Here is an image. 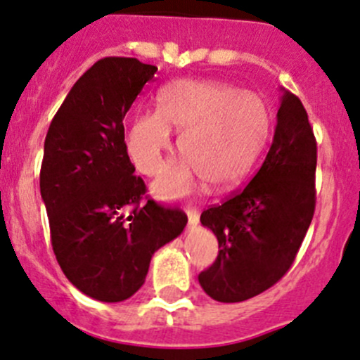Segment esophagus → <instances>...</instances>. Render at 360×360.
Listing matches in <instances>:
<instances>
[{"label":"esophagus","mask_w":360,"mask_h":360,"mask_svg":"<svg viewBox=\"0 0 360 360\" xmlns=\"http://www.w3.org/2000/svg\"><path fill=\"white\" fill-rule=\"evenodd\" d=\"M186 215H188V224H190V228H195V226L199 224V212H197L195 208H190V206H188Z\"/></svg>","instance_id":"obj_1"}]
</instances>
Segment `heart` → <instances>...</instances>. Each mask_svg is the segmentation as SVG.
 <instances>
[{
    "mask_svg": "<svg viewBox=\"0 0 360 360\" xmlns=\"http://www.w3.org/2000/svg\"><path fill=\"white\" fill-rule=\"evenodd\" d=\"M156 111L131 120L125 145L145 176H158L167 163L174 131H183L179 148L186 160L170 167L152 190L161 199L190 195L199 179L217 190L240 183L260 158L273 127L262 96L220 80L181 79L156 95Z\"/></svg>",
    "mask_w": 360,
    "mask_h": 360,
    "instance_id": "1",
    "label": "heart"
}]
</instances>
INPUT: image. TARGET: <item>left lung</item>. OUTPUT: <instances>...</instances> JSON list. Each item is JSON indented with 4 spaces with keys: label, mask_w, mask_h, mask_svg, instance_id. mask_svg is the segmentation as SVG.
Listing matches in <instances>:
<instances>
[{
    "label": "left lung",
    "mask_w": 360,
    "mask_h": 360,
    "mask_svg": "<svg viewBox=\"0 0 360 360\" xmlns=\"http://www.w3.org/2000/svg\"><path fill=\"white\" fill-rule=\"evenodd\" d=\"M317 145L305 108L283 91L273 145L248 186L200 222L219 240L212 267L199 274L204 292L222 303L255 297L292 265L316 210Z\"/></svg>",
    "instance_id": "1"
}]
</instances>
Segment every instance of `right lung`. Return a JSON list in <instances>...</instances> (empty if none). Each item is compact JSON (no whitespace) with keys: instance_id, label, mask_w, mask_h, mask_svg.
I'll list each match as a JSON object with an SVG mask.
<instances>
[{"instance_id":"right-lung-1","label":"right lung","mask_w":360,"mask_h":360,"mask_svg":"<svg viewBox=\"0 0 360 360\" xmlns=\"http://www.w3.org/2000/svg\"><path fill=\"white\" fill-rule=\"evenodd\" d=\"M158 71L132 57H105L68 93L51 120L41 165V197L51 248L80 292L116 303L145 283L152 255L183 233L181 210L141 202L124 118Z\"/></svg>"}]
</instances>
